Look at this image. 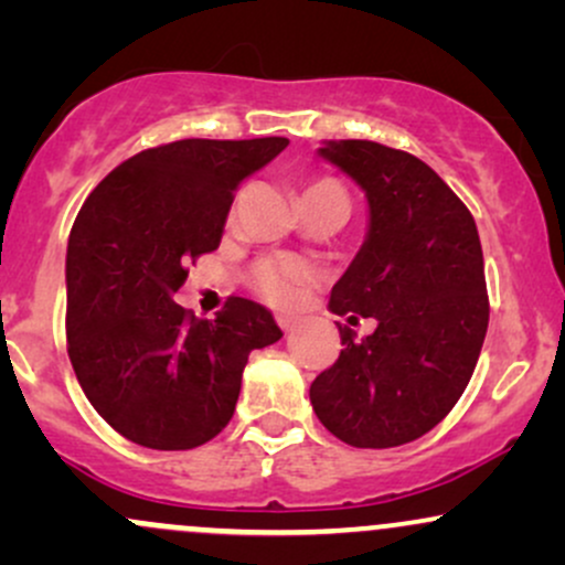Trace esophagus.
<instances>
[{
    "label": "esophagus",
    "instance_id": "1",
    "mask_svg": "<svg viewBox=\"0 0 565 565\" xmlns=\"http://www.w3.org/2000/svg\"><path fill=\"white\" fill-rule=\"evenodd\" d=\"M276 321H278V327L284 329V332H295L297 323H300V319H297V316H289V313L276 316Z\"/></svg>",
    "mask_w": 565,
    "mask_h": 565
}]
</instances>
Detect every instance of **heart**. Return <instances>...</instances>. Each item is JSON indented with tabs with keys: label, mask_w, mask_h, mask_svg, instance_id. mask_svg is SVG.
Masks as SVG:
<instances>
[{
	"label": "heart",
	"mask_w": 565,
	"mask_h": 565,
	"mask_svg": "<svg viewBox=\"0 0 565 565\" xmlns=\"http://www.w3.org/2000/svg\"><path fill=\"white\" fill-rule=\"evenodd\" d=\"M337 185L332 180H319V183L308 185ZM302 268L291 260H268L257 268V289L268 297L270 302H289L295 300L297 289H300Z\"/></svg>",
	"instance_id": "1"
}]
</instances>
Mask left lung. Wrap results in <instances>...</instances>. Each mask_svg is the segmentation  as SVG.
Returning <instances> with one entry per match:
<instances>
[{
  "label": "left lung",
  "mask_w": 565,
  "mask_h": 565,
  "mask_svg": "<svg viewBox=\"0 0 565 565\" xmlns=\"http://www.w3.org/2000/svg\"><path fill=\"white\" fill-rule=\"evenodd\" d=\"M319 157L364 191L359 255L329 310L374 319L355 337L337 323L340 359L310 385L316 417L359 449H391L433 430L472 377L489 327L476 220L425 161L372 140H323Z\"/></svg>",
  "instance_id": "left-lung-1"
}]
</instances>
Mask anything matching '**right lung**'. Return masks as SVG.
Instances as JSON below:
<instances>
[{
	"label": "right lung",
	"instance_id": "right-lung-1",
	"mask_svg": "<svg viewBox=\"0 0 565 565\" xmlns=\"http://www.w3.org/2000/svg\"><path fill=\"white\" fill-rule=\"evenodd\" d=\"M287 138L178 140L121 161L68 236V359L95 412L132 444L183 451L231 423L252 350L281 329L231 297L215 319L174 302L188 265L223 238L233 191Z\"/></svg>",
	"mask_w": 565,
	"mask_h": 565
}]
</instances>
